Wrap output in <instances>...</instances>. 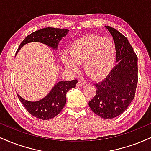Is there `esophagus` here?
<instances>
[{"mask_svg":"<svg viewBox=\"0 0 151 151\" xmlns=\"http://www.w3.org/2000/svg\"><path fill=\"white\" fill-rule=\"evenodd\" d=\"M84 84H85V82H84V81H79L77 83V86H79L84 85Z\"/></svg>","mask_w":151,"mask_h":151,"instance_id":"1","label":"esophagus"}]
</instances>
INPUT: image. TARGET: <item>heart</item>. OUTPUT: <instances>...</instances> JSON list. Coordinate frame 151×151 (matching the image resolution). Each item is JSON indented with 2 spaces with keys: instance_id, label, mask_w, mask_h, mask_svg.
I'll return each mask as SVG.
<instances>
[{
  "instance_id": "1",
  "label": "heart",
  "mask_w": 151,
  "mask_h": 151,
  "mask_svg": "<svg viewBox=\"0 0 151 151\" xmlns=\"http://www.w3.org/2000/svg\"><path fill=\"white\" fill-rule=\"evenodd\" d=\"M116 54V49L111 40L90 35L71 43L70 58L65 55L62 60L66 68L73 72L78 70L77 65L84 63L86 73L93 79H99L114 68Z\"/></svg>"
}]
</instances>
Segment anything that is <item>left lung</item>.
<instances>
[{"mask_svg":"<svg viewBox=\"0 0 151 151\" xmlns=\"http://www.w3.org/2000/svg\"><path fill=\"white\" fill-rule=\"evenodd\" d=\"M105 27L113 37L118 64L103 81L95 84L96 93L89 106L99 116L111 119L124 113L134 99L138 58L125 36L110 26Z\"/></svg>","mask_w":151,"mask_h":151,"instance_id":"left-lung-1","label":"left lung"}]
</instances>
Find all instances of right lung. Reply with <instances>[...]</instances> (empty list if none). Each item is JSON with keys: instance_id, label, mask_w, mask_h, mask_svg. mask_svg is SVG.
I'll return each mask as SVG.
<instances>
[{"instance_id": "add662e5", "label": "right lung", "mask_w": 151, "mask_h": 151, "mask_svg": "<svg viewBox=\"0 0 151 151\" xmlns=\"http://www.w3.org/2000/svg\"><path fill=\"white\" fill-rule=\"evenodd\" d=\"M69 32L67 29L45 27L27 35L19 46L16 54L22 46L27 43L38 42L43 43L54 50L58 48L62 38ZM15 54V55H16ZM77 83V79L72 81H60L55 84L47 96L37 101H30L24 99L17 93V96L27 111L33 116L42 120L53 119L61 112L67 101V91L74 88Z\"/></svg>"}]
</instances>
